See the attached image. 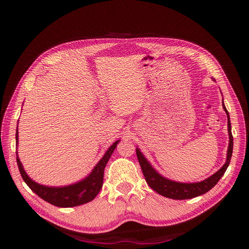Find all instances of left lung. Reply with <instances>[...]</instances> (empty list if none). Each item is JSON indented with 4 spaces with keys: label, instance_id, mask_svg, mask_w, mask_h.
Returning a JSON list of instances; mask_svg holds the SVG:
<instances>
[{
    "label": "left lung",
    "instance_id": "obj_1",
    "mask_svg": "<svg viewBox=\"0 0 249 249\" xmlns=\"http://www.w3.org/2000/svg\"><path fill=\"white\" fill-rule=\"evenodd\" d=\"M213 81H215L213 79ZM222 107L228 115V131H229V147L227 153V161H225L223 166L216 171L214 175L209 177L208 178L201 180V182H195V183H180L176 182V180L169 179L167 178L163 177L161 173L158 172L153 165L150 164L146 158L144 157L140 149L136 148V154L138 161L140 163V166L143 172V176L145 178L146 183L148 186L155 190L157 193H159L162 196L172 199H189L199 196L201 194H205L210 191L212 188L218 183L222 176L224 175L225 170L228 169L232 154V135H231V119L230 114L224 106V103L222 100Z\"/></svg>",
    "mask_w": 249,
    "mask_h": 249
}]
</instances>
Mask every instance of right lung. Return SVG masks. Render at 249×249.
I'll use <instances>...</instances> for the list:
<instances>
[{"label": "right lung", "mask_w": 249, "mask_h": 249, "mask_svg": "<svg viewBox=\"0 0 249 249\" xmlns=\"http://www.w3.org/2000/svg\"><path fill=\"white\" fill-rule=\"evenodd\" d=\"M17 127L16 133V141L17 147L18 145V129ZM120 140L115 141L113 144L107 149L102 159L97 162V164L93 167L91 172L84 178L79 180L77 183H73L67 186H60V187H52L41 185L35 182L30 178L24 166L19 160L18 152H17V162L18 166L20 172V176L25 183L29 186L35 194L38 195L43 200L50 202L51 205H54L60 208H71L84 205L86 202L91 201L94 199L99 192L102 189L103 179H104V170L105 167L110 159L111 155L114 152L115 147L117 146Z\"/></svg>", "instance_id": "add662e5"}]
</instances>
